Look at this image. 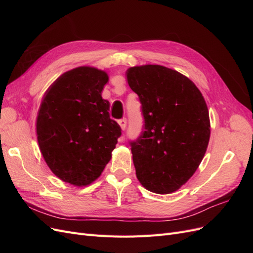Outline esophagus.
I'll return each mask as SVG.
<instances>
[{"mask_svg":"<svg viewBox=\"0 0 253 253\" xmlns=\"http://www.w3.org/2000/svg\"><path fill=\"white\" fill-rule=\"evenodd\" d=\"M118 125H119V126H120V128L122 129V131H125L126 127V118L120 119V120L118 121Z\"/></svg>","mask_w":253,"mask_h":253,"instance_id":"esophagus-1","label":"esophagus"}]
</instances>
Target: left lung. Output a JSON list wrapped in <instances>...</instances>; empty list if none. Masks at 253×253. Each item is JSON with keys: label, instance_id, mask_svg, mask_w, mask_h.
Here are the masks:
<instances>
[{"label": "left lung", "instance_id": "1", "mask_svg": "<svg viewBox=\"0 0 253 253\" xmlns=\"http://www.w3.org/2000/svg\"><path fill=\"white\" fill-rule=\"evenodd\" d=\"M144 126L131 142L136 176L151 192L170 194L192 177L210 139V118L201 90L186 76L163 65L129 67Z\"/></svg>", "mask_w": 253, "mask_h": 253}]
</instances>
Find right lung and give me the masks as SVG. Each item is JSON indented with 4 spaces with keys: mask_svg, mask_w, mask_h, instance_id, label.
Here are the masks:
<instances>
[{
    "mask_svg": "<svg viewBox=\"0 0 253 253\" xmlns=\"http://www.w3.org/2000/svg\"><path fill=\"white\" fill-rule=\"evenodd\" d=\"M104 71L79 66L62 74L45 91L36 121L41 154L64 182L85 187L101 175L121 128L110 118L101 93Z\"/></svg>",
    "mask_w": 253,
    "mask_h": 253,
    "instance_id": "right-lung-1",
    "label": "right lung"
}]
</instances>
